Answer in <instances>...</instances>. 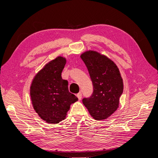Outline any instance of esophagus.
I'll list each match as a JSON object with an SVG mask.
<instances>
[{
    "mask_svg": "<svg viewBox=\"0 0 158 158\" xmlns=\"http://www.w3.org/2000/svg\"><path fill=\"white\" fill-rule=\"evenodd\" d=\"M76 96H77V98H78V99H79V100H80L81 99H82V93H81V92H79L78 94H77V95H76Z\"/></svg>",
    "mask_w": 158,
    "mask_h": 158,
    "instance_id": "obj_1",
    "label": "esophagus"
}]
</instances>
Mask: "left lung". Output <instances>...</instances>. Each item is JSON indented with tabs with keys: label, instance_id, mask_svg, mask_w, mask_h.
<instances>
[{
	"label": "left lung",
	"instance_id": "1",
	"mask_svg": "<svg viewBox=\"0 0 158 158\" xmlns=\"http://www.w3.org/2000/svg\"><path fill=\"white\" fill-rule=\"evenodd\" d=\"M93 84V94L82 99L83 104L95 120H103L118 107L123 82L117 65L106 56L88 51L80 56Z\"/></svg>",
	"mask_w": 158,
	"mask_h": 158
}]
</instances>
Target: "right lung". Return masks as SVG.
Returning <instances> with one entry per match:
<instances>
[{"instance_id":"1","label":"right lung","mask_w":158,"mask_h":158,"mask_svg":"<svg viewBox=\"0 0 158 158\" xmlns=\"http://www.w3.org/2000/svg\"><path fill=\"white\" fill-rule=\"evenodd\" d=\"M66 59L58 56L50 61L33 78L30 96L33 109L43 120L55 124L64 120L70 105L78 101L69 91L68 81L61 73Z\"/></svg>"}]
</instances>
